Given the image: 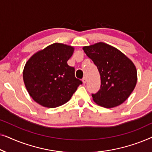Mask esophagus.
Wrapping results in <instances>:
<instances>
[{
    "instance_id": "34e87169",
    "label": "esophagus",
    "mask_w": 152,
    "mask_h": 152,
    "mask_svg": "<svg viewBox=\"0 0 152 152\" xmlns=\"http://www.w3.org/2000/svg\"><path fill=\"white\" fill-rule=\"evenodd\" d=\"M82 82H83V83H84V84H86V82H87V78H86V77H83V79H82Z\"/></svg>"
}]
</instances>
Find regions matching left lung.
I'll list each match as a JSON object with an SVG mask.
<instances>
[{
    "label": "left lung",
    "mask_w": 152,
    "mask_h": 152,
    "mask_svg": "<svg viewBox=\"0 0 152 152\" xmlns=\"http://www.w3.org/2000/svg\"><path fill=\"white\" fill-rule=\"evenodd\" d=\"M100 75V89L92 94L97 104L105 108L119 106L129 97L137 83V70L126 56L107 43L99 42L83 47Z\"/></svg>",
    "instance_id": "1"
}]
</instances>
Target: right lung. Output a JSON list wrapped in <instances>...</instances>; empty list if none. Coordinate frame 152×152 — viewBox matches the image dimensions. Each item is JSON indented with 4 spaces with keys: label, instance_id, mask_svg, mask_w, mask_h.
Returning a JSON list of instances; mask_svg holds the SVG:
<instances>
[{
    "label": "right lung",
    "instance_id": "right-lung-1",
    "mask_svg": "<svg viewBox=\"0 0 152 152\" xmlns=\"http://www.w3.org/2000/svg\"><path fill=\"white\" fill-rule=\"evenodd\" d=\"M74 48L55 43L34 54L25 65L23 77L29 95L44 107L55 108L70 100L82 82L68 66Z\"/></svg>",
    "mask_w": 152,
    "mask_h": 152
}]
</instances>
